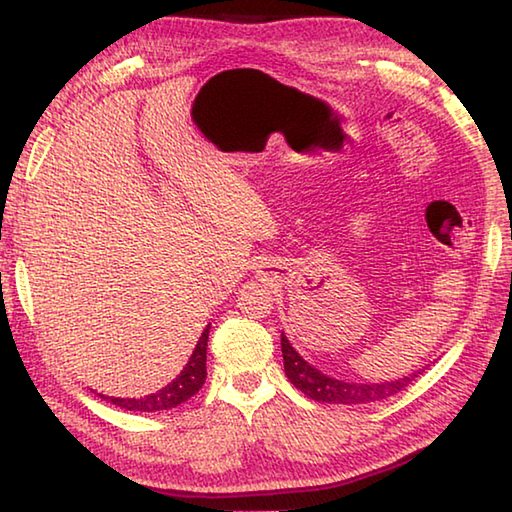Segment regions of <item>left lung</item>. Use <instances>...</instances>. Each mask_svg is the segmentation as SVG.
Listing matches in <instances>:
<instances>
[{"label":"left lung","instance_id":"8db88e82","mask_svg":"<svg viewBox=\"0 0 512 512\" xmlns=\"http://www.w3.org/2000/svg\"><path fill=\"white\" fill-rule=\"evenodd\" d=\"M282 359H284V372L293 386L298 391L305 393L307 397L316 402L325 404H368L386 400L395 393H400L411 381L418 377V372H413L409 377L395 379V381H381V384H354V381H341L325 375L318 368L311 366L300 357L296 348L289 343L287 336L282 332Z\"/></svg>","mask_w":512,"mask_h":512}]
</instances>
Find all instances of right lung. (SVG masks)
I'll use <instances>...</instances> for the list:
<instances>
[{"instance_id": "1", "label": "right lung", "mask_w": 512, "mask_h": 512, "mask_svg": "<svg viewBox=\"0 0 512 512\" xmlns=\"http://www.w3.org/2000/svg\"><path fill=\"white\" fill-rule=\"evenodd\" d=\"M207 336H210V325L203 329L201 339H198L194 354L189 357L183 372H180V375L173 379L171 384L160 388L158 393L140 397V400H135V397H133V400H128V397H106V395H99V397H103V400H108L115 406H119V409H126V411L155 413V411L176 409L178 404L187 402L189 397H194L198 391H201V386L205 384V377H207V368H205Z\"/></svg>"}]
</instances>
